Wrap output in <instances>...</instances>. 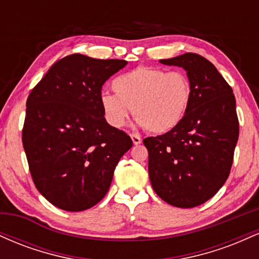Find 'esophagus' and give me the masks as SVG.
I'll list each match as a JSON object with an SVG mask.
<instances>
[{"label":"esophagus","instance_id":"obj_1","mask_svg":"<svg viewBox=\"0 0 259 259\" xmlns=\"http://www.w3.org/2000/svg\"><path fill=\"white\" fill-rule=\"evenodd\" d=\"M132 140H133V144L134 145H140L142 142V140H141V138H140L139 135H135V134H132Z\"/></svg>","mask_w":259,"mask_h":259}]
</instances>
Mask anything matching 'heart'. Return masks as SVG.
<instances>
[{
	"instance_id": "heart-1",
	"label": "heart",
	"mask_w": 259,
	"mask_h": 259,
	"mask_svg": "<svg viewBox=\"0 0 259 259\" xmlns=\"http://www.w3.org/2000/svg\"><path fill=\"white\" fill-rule=\"evenodd\" d=\"M115 94L100 97L106 120L123 127L133 114L136 125L153 134H165L185 117L192 100V86L184 73L160 68L138 67L117 76L112 82Z\"/></svg>"
}]
</instances>
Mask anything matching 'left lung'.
Returning <instances> with one entry per match:
<instances>
[{
	"instance_id": "1",
	"label": "left lung",
	"mask_w": 259,
	"mask_h": 259,
	"mask_svg": "<svg viewBox=\"0 0 259 259\" xmlns=\"http://www.w3.org/2000/svg\"><path fill=\"white\" fill-rule=\"evenodd\" d=\"M186 72L192 100L170 132L144 140L154 192L167 203L192 208L212 198L227 181L239 139L233 90L217 68L197 53L160 59Z\"/></svg>"
}]
</instances>
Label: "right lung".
<instances>
[{
	"label": "right lung",
	"instance_id": "right-lung-1",
	"mask_svg": "<svg viewBox=\"0 0 259 259\" xmlns=\"http://www.w3.org/2000/svg\"><path fill=\"white\" fill-rule=\"evenodd\" d=\"M124 59L67 56L56 62L26 101L23 146L35 186L53 206L80 212L105 197L129 135L109 125L102 85Z\"/></svg>",
	"mask_w": 259,
	"mask_h": 259
}]
</instances>
